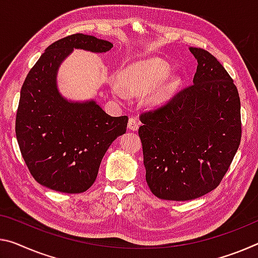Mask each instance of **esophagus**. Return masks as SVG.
Wrapping results in <instances>:
<instances>
[{"instance_id": "1", "label": "esophagus", "mask_w": 258, "mask_h": 258, "mask_svg": "<svg viewBox=\"0 0 258 258\" xmlns=\"http://www.w3.org/2000/svg\"><path fill=\"white\" fill-rule=\"evenodd\" d=\"M128 128L131 131H138L139 126H140V121H139V119L137 117H131L128 119Z\"/></svg>"}]
</instances>
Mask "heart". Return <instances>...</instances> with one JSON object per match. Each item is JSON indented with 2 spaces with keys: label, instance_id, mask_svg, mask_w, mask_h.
Instances as JSON below:
<instances>
[{
  "label": "heart",
  "instance_id": "1",
  "mask_svg": "<svg viewBox=\"0 0 258 258\" xmlns=\"http://www.w3.org/2000/svg\"><path fill=\"white\" fill-rule=\"evenodd\" d=\"M170 64L158 57L139 60L118 71V83L111 84V92L118 97H122L125 93L142 94V102L147 107H161L170 100L181 83L180 77L175 73L170 75Z\"/></svg>",
  "mask_w": 258,
  "mask_h": 258
}]
</instances>
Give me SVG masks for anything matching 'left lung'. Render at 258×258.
Segmentation results:
<instances>
[{
	"mask_svg": "<svg viewBox=\"0 0 258 258\" xmlns=\"http://www.w3.org/2000/svg\"><path fill=\"white\" fill-rule=\"evenodd\" d=\"M198 60L193 85L140 116L146 181L158 199L188 201L214 190L241 140L240 97L216 57L189 48Z\"/></svg>",
	"mask_w": 258,
	"mask_h": 258,
	"instance_id": "1",
	"label": "left lung"
}]
</instances>
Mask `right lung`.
<instances>
[{
  "instance_id": "obj_1",
  "label": "right lung",
  "mask_w": 258,
  "mask_h": 258,
  "mask_svg": "<svg viewBox=\"0 0 258 258\" xmlns=\"http://www.w3.org/2000/svg\"><path fill=\"white\" fill-rule=\"evenodd\" d=\"M107 40L77 33L50 44L28 72L20 91L16 137L36 181L62 193L91 187L105 151L127 127V116L111 117L94 100L69 101L57 87V73L73 49L107 52Z\"/></svg>"
}]
</instances>
